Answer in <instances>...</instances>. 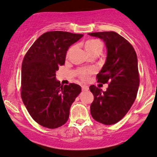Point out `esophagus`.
<instances>
[{
  "label": "esophagus",
  "instance_id": "obj_1",
  "mask_svg": "<svg viewBox=\"0 0 157 157\" xmlns=\"http://www.w3.org/2000/svg\"><path fill=\"white\" fill-rule=\"evenodd\" d=\"M82 89L83 92H85V91L89 90V86H86V85H83V86H82Z\"/></svg>",
  "mask_w": 157,
  "mask_h": 157
}]
</instances>
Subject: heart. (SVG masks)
<instances>
[{"mask_svg": "<svg viewBox=\"0 0 157 157\" xmlns=\"http://www.w3.org/2000/svg\"><path fill=\"white\" fill-rule=\"evenodd\" d=\"M84 47L86 51L90 54V55H94L95 53H100L101 52L102 49V44L100 43V40L97 39H90L87 40L84 44ZM73 47H71L68 49V51L67 52V56H69L71 55V52L73 51ZM94 72V70L92 68L90 69H79L78 73L80 78L82 80H86L88 78L89 75L92 74Z\"/></svg>", "mask_w": 157, "mask_h": 157, "instance_id": "b5f03b06", "label": "heart"}]
</instances>
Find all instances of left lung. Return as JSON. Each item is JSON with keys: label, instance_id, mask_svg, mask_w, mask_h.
<instances>
[{"label": "left lung", "instance_id": "8db88e82", "mask_svg": "<svg viewBox=\"0 0 157 157\" xmlns=\"http://www.w3.org/2000/svg\"><path fill=\"white\" fill-rule=\"evenodd\" d=\"M88 34L105 44L107 57L97 78L98 82L109 84L105 92L94 85L90 86L94 95L90 113L98 122L113 124L127 114L137 97L140 83L138 57L132 46L117 33Z\"/></svg>", "mask_w": 157, "mask_h": 157}]
</instances>
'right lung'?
<instances>
[{
	"mask_svg": "<svg viewBox=\"0 0 157 157\" xmlns=\"http://www.w3.org/2000/svg\"><path fill=\"white\" fill-rule=\"evenodd\" d=\"M82 34L46 32L25 55L22 65L21 96L31 117L40 125L55 129L66 123L70 108L82 88L60 84L56 71L65 62L67 49Z\"/></svg>",
	"mask_w": 157,
	"mask_h": 157,
	"instance_id": "add662e5",
	"label": "right lung"
}]
</instances>
